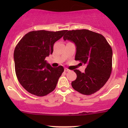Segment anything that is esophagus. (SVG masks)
<instances>
[{"label": "esophagus", "instance_id": "34e87169", "mask_svg": "<svg viewBox=\"0 0 128 128\" xmlns=\"http://www.w3.org/2000/svg\"><path fill=\"white\" fill-rule=\"evenodd\" d=\"M64 71H65V72H69V71H70V70H69V69H68L67 68H64Z\"/></svg>", "mask_w": 128, "mask_h": 128}]
</instances>
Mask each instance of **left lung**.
<instances>
[{"mask_svg": "<svg viewBox=\"0 0 128 128\" xmlns=\"http://www.w3.org/2000/svg\"><path fill=\"white\" fill-rule=\"evenodd\" d=\"M63 39L75 44L76 61L87 64L84 73L74 70L77 78L72 82L73 89L85 95L97 92L106 84L112 72L111 46L102 35L87 29L67 30Z\"/></svg>", "mask_w": 128, "mask_h": 128, "instance_id": "1", "label": "left lung"}]
</instances>
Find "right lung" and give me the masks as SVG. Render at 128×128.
I'll list each match as a JSON object with an SVG mask.
<instances>
[{
    "label": "right lung",
    "instance_id": "1",
    "mask_svg": "<svg viewBox=\"0 0 128 128\" xmlns=\"http://www.w3.org/2000/svg\"><path fill=\"white\" fill-rule=\"evenodd\" d=\"M67 30H33L27 33L16 46L14 52L16 74L27 92L44 96L55 89L64 68L52 67L45 61L52 54L54 43Z\"/></svg>",
    "mask_w": 128,
    "mask_h": 128
}]
</instances>
